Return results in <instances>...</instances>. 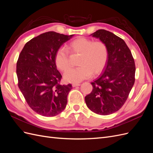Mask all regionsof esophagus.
Wrapping results in <instances>:
<instances>
[{"mask_svg": "<svg viewBox=\"0 0 153 153\" xmlns=\"http://www.w3.org/2000/svg\"><path fill=\"white\" fill-rule=\"evenodd\" d=\"M80 84H79V83H73L72 84V86L73 87L76 86H80Z\"/></svg>", "mask_w": 153, "mask_h": 153, "instance_id": "obj_1", "label": "esophagus"}]
</instances>
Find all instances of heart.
Returning a JSON list of instances; mask_svg holds the SVG:
<instances>
[{
	"label": "heart",
	"mask_w": 153,
	"mask_h": 153,
	"mask_svg": "<svg viewBox=\"0 0 153 153\" xmlns=\"http://www.w3.org/2000/svg\"><path fill=\"white\" fill-rule=\"evenodd\" d=\"M67 50L73 55H80L78 65L80 67L69 69L64 75L66 82L77 83L92 76L101 73L106 67L108 59V50L102 41L78 37L69 42ZM55 62L57 68L65 71L71 66L69 54L63 48H59L55 55Z\"/></svg>",
	"instance_id": "1"
}]
</instances>
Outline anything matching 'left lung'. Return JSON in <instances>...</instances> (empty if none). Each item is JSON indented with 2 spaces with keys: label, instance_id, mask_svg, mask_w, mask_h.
Listing matches in <instances>:
<instances>
[{
  "label": "left lung",
  "instance_id": "left-lung-1",
  "mask_svg": "<svg viewBox=\"0 0 153 153\" xmlns=\"http://www.w3.org/2000/svg\"><path fill=\"white\" fill-rule=\"evenodd\" d=\"M91 35L106 45L108 59L103 73L91 83L92 91L85 101L93 112L110 115L126 102L135 83V61L124 41L112 32L100 29Z\"/></svg>",
  "mask_w": 153,
  "mask_h": 153
}]
</instances>
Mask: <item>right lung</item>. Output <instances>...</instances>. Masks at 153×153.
Listing matches in <instances>:
<instances>
[{"instance_id": "obj_1", "label": "right lung", "mask_w": 153, "mask_h": 153, "mask_svg": "<svg viewBox=\"0 0 153 153\" xmlns=\"http://www.w3.org/2000/svg\"><path fill=\"white\" fill-rule=\"evenodd\" d=\"M73 35L45 32L27 42L16 63L18 85L27 104L46 117L58 115L66 108L72 85H61L62 75L55 62L57 50Z\"/></svg>"}]
</instances>
